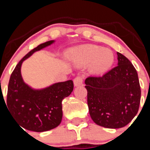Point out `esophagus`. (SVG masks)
<instances>
[{
	"label": "esophagus",
	"instance_id": "34e87169",
	"mask_svg": "<svg viewBox=\"0 0 150 150\" xmlns=\"http://www.w3.org/2000/svg\"><path fill=\"white\" fill-rule=\"evenodd\" d=\"M83 79L81 76H76V77L74 79V86L76 87L83 86Z\"/></svg>",
	"mask_w": 150,
	"mask_h": 150
}]
</instances>
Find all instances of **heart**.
I'll return each mask as SVG.
<instances>
[{"label": "heart", "instance_id": "b5f03b06", "mask_svg": "<svg viewBox=\"0 0 150 150\" xmlns=\"http://www.w3.org/2000/svg\"><path fill=\"white\" fill-rule=\"evenodd\" d=\"M68 59L77 65L86 66L88 64L90 74L99 75L110 70L114 63L115 55L110 49L86 44L73 49Z\"/></svg>", "mask_w": 150, "mask_h": 150}]
</instances>
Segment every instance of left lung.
Segmentation results:
<instances>
[{"label": "left lung", "instance_id": "left-lung-1", "mask_svg": "<svg viewBox=\"0 0 150 150\" xmlns=\"http://www.w3.org/2000/svg\"><path fill=\"white\" fill-rule=\"evenodd\" d=\"M118 65L102 76L85 80L91 120L100 126L120 128L132 121L139 110L140 83L136 69L117 52Z\"/></svg>", "mask_w": 150, "mask_h": 150}]
</instances>
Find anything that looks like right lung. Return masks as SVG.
<instances>
[{
    "label": "right lung",
    "instance_id": "1",
    "mask_svg": "<svg viewBox=\"0 0 150 150\" xmlns=\"http://www.w3.org/2000/svg\"><path fill=\"white\" fill-rule=\"evenodd\" d=\"M54 43L55 40L47 41L29 52L10 76L6 107L20 128L28 131L43 132L59 126L62 120V100L74 89L72 80L54 83L40 89L33 88L24 82L21 74L24 61Z\"/></svg>",
    "mask_w": 150,
    "mask_h": 150
}]
</instances>
